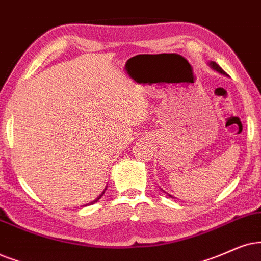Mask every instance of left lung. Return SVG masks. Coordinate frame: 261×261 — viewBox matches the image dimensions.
<instances>
[{"label": "left lung", "instance_id": "left-lung-1", "mask_svg": "<svg viewBox=\"0 0 261 261\" xmlns=\"http://www.w3.org/2000/svg\"><path fill=\"white\" fill-rule=\"evenodd\" d=\"M208 65H210V67H211V68H212V70H214V71H217V72H219V73H220V74H224V75H226V73H225V72H224V71L222 70V67H220V66H219V65H217V64H216V62H214V61H210V62H208ZM169 196H171V197H173L172 195H170V194H169Z\"/></svg>", "mask_w": 261, "mask_h": 261}]
</instances>
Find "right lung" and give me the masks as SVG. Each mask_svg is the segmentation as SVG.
Returning a JSON list of instances; mask_svg holds the SVG:
<instances>
[{
    "label": "right lung",
    "mask_w": 261,
    "mask_h": 261,
    "mask_svg": "<svg viewBox=\"0 0 261 261\" xmlns=\"http://www.w3.org/2000/svg\"><path fill=\"white\" fill-rule=\"evenodd\" d=\"M106 189H107V188H105V190H103V191H102V193L100 194V195H98V196L96 197V199H95L94 201H91V202H89L88 204H84V206H90V204H92V203H95V202H97V201H98V200H100L102 196H103V194H105V191H106Z\"/></svg>",
    "instance_id": "add662e5"
}]
</instances>
